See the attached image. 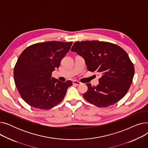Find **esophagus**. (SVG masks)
Masks as SVG:
<instances>
[{
    "label": "esophagus",
    "mask_w": 148,
    "mask_h": 148,
    "mask_svg": "<svg viewBox=\"0 0 148 148\" xmlns=\"http://www.w3.org/2000/svg\"><path fill=\"white\" fill-rule=\"evenodd\" d=\"M73 84H74V85H75V86H79V85H80V84H82L80 82H79V81H76V80L73 81Z\"/></svg>",
    "instance_id": "obj_1"
}]
</instances>
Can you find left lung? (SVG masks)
Instances as JSON below:
<instances>
[{
    "mask_svg": "<svg viewBox=\"0 0 148 148\" xmlns=\"http://www.w3.org/2000/svg\"><path fill=\"white\" fill-rule=\"evenodd\" d=\"M71 50L84 58L89 71L101 75L97 86L86 84L88 89L83 96L88 102L106 107L126 95L133 82L134 67L121 47L104 41H77Z\"/></svg>",
    "mask_w": 148,
    "mask_h": 148,
    "instance_id": "1",
    "label": "left lung"
}]
</instances>
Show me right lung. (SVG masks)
I'll use <instances>...</instances> for the list:
<instances>
[{
	"label": "right lung",
	"mask_w": 148,
	"mask_h": 148,
	"mask_svg": "<svg viewBox=\"0 0 148 148\" xmlns=\"http://www.w3.org/2000/svg\"><path fill=\"white\" fill-rule=\"evenodd\" d=\"M73 42L47 41L31 45L23 51L14 69L20 95L30 106L42 110L53 108L63 100L71 81L51 77Z\"/></svg>",
	"instance_id": "add662e5"
}]
</instances>
